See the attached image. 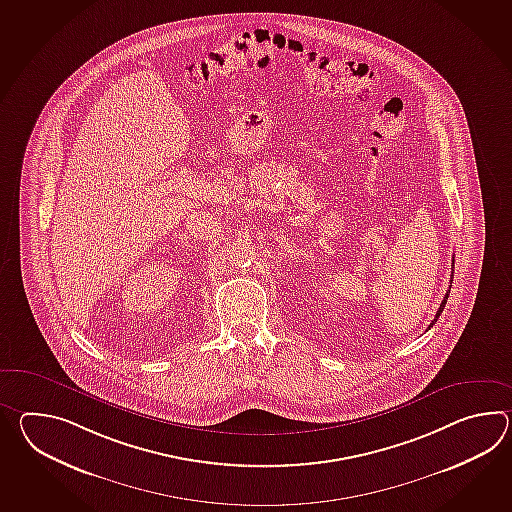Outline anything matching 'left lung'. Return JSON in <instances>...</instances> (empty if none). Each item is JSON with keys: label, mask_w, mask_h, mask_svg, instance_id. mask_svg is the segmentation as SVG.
<instances>
[{"label": "left lung", "mask_w": 512, "mask_h": 512, "mask_svg": "<svg viewBox=\"0 0 512 512\" xmlns=\"http://www.w3.org/2000/svg\"><path fill=\"white\" fill-rule=\"evenodd\" d=\"M450 286H452V283H450ZM448 296H450V290L446 292V296H444L443 303H441V307H439V310H437V314H435V319H433L432 323H430V327H433V323L439 319V316H441V312H443L444 305H446V299H448Z\"/></svg>", "instance_id": "1"}]
</instances>
